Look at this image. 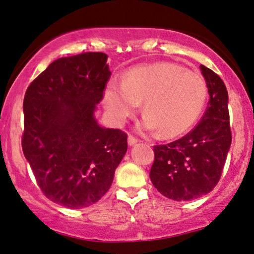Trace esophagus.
<instances>
[{"instance_id":"34e87169","label":"esophagus","mask_w":254,"mask_h":254,"mask_svg":"<svg viewBox=\"0 0 254 254\" xmlns=\"http://www.w3.org/2000/svg\"><path fill=\"white\" fill-rule=\"evenodd\" d=\"M136 142H138V139L134 138L133 135H128V145H129V146H133Z\"/></svg>"}]
</instances>
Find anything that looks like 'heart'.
Returning a JSON list of instances; mask_svg holds the SVG:
<instances>
[{"mask_svg": "<svg viewBox=\"0 0 254 254\" xmlns=\"http://www.w3.org/2000/svg\"><path fill=\"white\" fill-rule=\"evenodd\" d=\"M206 99L204 79L170 62L132 68L124 81H110L104 91L105 110L114 124H124L144 102L146 115L140 128L161 130L165 138L187 132L203 113Z\"/></svg>", "mask_w": 254, "mask_h": 254, "instance_id": "b5f03b06", "label": "heart"}]
</instances>
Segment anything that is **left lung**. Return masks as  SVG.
Instances as JSON below:
<instances>
[{"mask_svg":"<svg viewBox=\"0 0 254 254\" xmlns=\"http://www.w3.org/2000/svg\"><path fill=\"white\" fill-rule=\"evenodd\" d=\"M200 70L210 95L200 122L181 139L153 146L151 181L161 194L176 201L211 192L232 144L226 85L210 68L201 64Z\"/></svg>","mask_w":254,"mask_h":254,"instance_id":"obj_1","label":"left lung"}]
</instances>
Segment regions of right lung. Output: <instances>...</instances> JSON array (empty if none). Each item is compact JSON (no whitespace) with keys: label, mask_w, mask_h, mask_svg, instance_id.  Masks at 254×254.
I'll list each match as a JSON object with an SVG mask.
<instances>
[{"label":"right lung","mask_w":254,"mask_h":254,"mask_svg":"<svg viewBox=\"0 0 254 254\" xmlns=\"http://www.w3.org/2000/svg\"><path fill=\"white\" fill-rule=\"evenodd\" d=\"M107 60L104 53L55 60L25 93L24 155L44 195L69 209L108 192L127 151L126 133L95 118L112 74Z\"/></svg>","instance_id":"add662e5"}]
</instances>
